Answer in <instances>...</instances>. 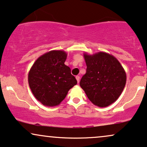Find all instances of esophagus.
<instances>
[{
  "instance_id": "esophagus-1",
  "label": "esophagus",
  "mask_w": 147,
  "mask_h": 147,
  "mask_svg": "<svg viewBox=\"0 0 147 147\" xmlns=\"http://www.w3.org/2000/svg\"><path fill=\"white\" fill-rule=\"evenodd\" d=\"M76 78L78 83H79V82H80V76H76Z\"/></svg>"
}]
</instances>
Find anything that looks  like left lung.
I'll list each match as a JSON object with an SVG mask.
<instances>
[{"label":"left lung","instance_id":"left-lung-1","mask_svg":"<svg viewBox=\"0 0 147 147\" xmlns=\"http://www.w3.org/2000/svg\"><path fill=\"white\" fill-rule=\"evenodd\" d=\"M84 58L87 71L80 86L93 104L108 107L118 100L125 87V71L117 58L108 53H84Z\"/></svg>","mask_w":147,"mask_h":147}]
</instances>
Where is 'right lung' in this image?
Here are the masks:
<instances>
[{
    "label": "right lung",
    "instance_id": "obj_1",
    "mask_svg": "<svg viewBox=\"0 0 147 147\" xmlns=\"http://www.w3.org/2000/svg\"><path fill=\"white\" fill-rule=\"evenodd\" d=\"M67 56L63 50H52L40 56L29 70V87L45 106L59 105L69 90L77 84L71 69L65 65Z\"/></svg>",
    "mask_w": 147,
    "mask_h": 147
}]
</instances>
